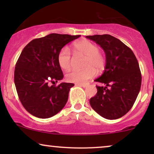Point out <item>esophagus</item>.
Wrapping results in <instances>:
<instances>
[{
  "label": "esophagus",
  "instance_id": "obj_1",
  "mask_svg": "<svg viewBox=\"0 0 154 154\" xmlns=\"http://www.w3.org/2000/svg\"><path fill=\"white\" fill-rule=\"evenodd\" d=\"M77 85H79L81 86V87H83V88H86L88 86V83H77Z\"/></svg>",
  "mask_w": 154,
  "mask_h": 154
}]
</instances>
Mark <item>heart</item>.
I'll return each instance as SVG.
<instances>
[{
	"instance_id": "b5f03b06",
	"label": "heart",
	"mask_w": 154,
	"mask_h": 154,
	"mask_svg": "<svg viewBox=\"0 0 154 154\" xmlns=\"http://www.w3.org/2000/svg\"><path fill=\"white\" fill-rule=\"evenodd\" d=\"M74 57L82 56L85 57L82 70H73L66 74L67 81L71 83H85L91 79L96 74V71L100 72L103 70L106 64L104 54L99 50L98 46L88 41L81 40L74 43L73 47ZM58 64L64 70H69L71 66V52L68 48H63L57 56Z\"/></svg>"
}]
</instances>
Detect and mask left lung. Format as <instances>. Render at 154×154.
<instances>
[{
	"instance_id": "1",
	"label": "left lung",
	"mask_w": 154,
	"mask_h": 154,
	"mask_svg": "<svg viewBox=\"0 0 154 154\" xmlns=\"http://www.w3.org/2000/svg\"><path fill=\"white\" fill-rule=\"evenodd\" d=\"M104 50L106 66L104 73L94 81L96 95L90 104L98 114L109 120L123 116L133 106L140 92L142 75L135 55L119 39L109 34L87 35Z\"/></svg>"
}]
</instances>
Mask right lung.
Segmentation results:
<instances>
[{
	"mask_svg": "<svg viewBox=\"0 0 154 154\" xmlns=\"http://www.w3.org/2000/svg\"><path fill=\"white\" fill-rule=\"evenodd\" d=\"M80 36L50 33L32 40L23 49L16 63L14 80L19 99L31 115L48 119L66 104L74 84L55 85L64 77L57 56L65 45Z\"/></svg>",
	"mask_w": 154,
	"mask_h": 154,
	"instance_id": "1",
	"label": "right lung"
}]
</instances>
